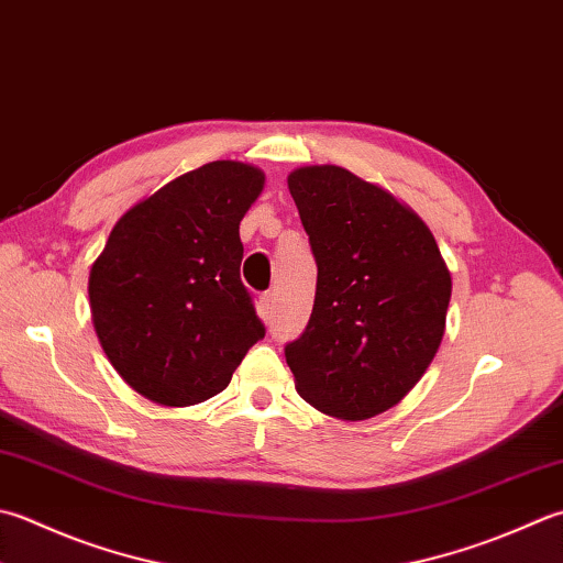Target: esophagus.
Wrapping results in <instances>:
<instances>
[{
    "mask_svg": "<svg viewBox=\"0 0 563 563\" xmlns=\"http://www.w3.org/2000/svg\"><path fill=\"white\" fill-rule=\"evenodd\" d=\"M258 307H261V317L266 319V322H271L273 310H275V295L273 292H263Z\"/></svg>",
    "mask_w": 563,
    "mask_h": 563,
    "instance_id": "34e87169",
    "label": "esophagus"
}]
</instances>
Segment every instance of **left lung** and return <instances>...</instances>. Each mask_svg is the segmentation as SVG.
Returning a JSON list of instances; mask_svg holds the SVG:
<instances>
[{
	"label": "left lung",
	"instance_id": "obj_1",
	"mask_svg": "<svg viewBox=\"0 0 563 563\" xmlns=\"http://www.w3.org/2000/svg\"><path fill=\"white\" fill-rule=\"evenodd\" d=\"M317 263L314 307L285 346L297 393L339 420H368L410 393L444 336L451 275L432 231L339 165L288 175Z\"/></svg>",
	"mask_w": 563,
	"mask_h": 563
}]
</instances>
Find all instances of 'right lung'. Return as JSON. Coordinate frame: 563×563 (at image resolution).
I'll return each mask as SVG.
<instances>
[{"label":"right lung","instance_id":"1","mask_svg":"<svg viewBox=\"0 0 563 563\" xmlns=\"http://www.w3.org/2000/svg\"><path fill=\"white\" fill-rule=\"evenodd\" d=\"M263 173L212 161L131 207L90 273L99 344L131 388L185 407L222 393L266 336L239 278V224Z\"/></svg>","mask_w":563,"mask_h":563}]
</instances>
